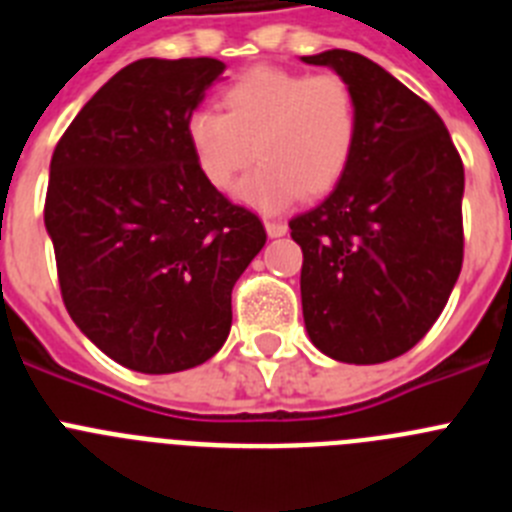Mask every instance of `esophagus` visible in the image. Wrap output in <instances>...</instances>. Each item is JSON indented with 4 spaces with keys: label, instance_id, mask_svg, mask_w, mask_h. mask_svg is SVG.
Here are the masks:
<instances>
[{
    "label": "esophagus",
    "instance_id": "1",
    "mask_svg": "<svg viewBox=\"0 0 512 512\" xmlns=\"http://www.w3.org/2000/svg\"><path fill=\"white\" fill-rule=\"evenodd\" d=\"M266 233H269V238H282L284 233H287V225L282 223V220H266Z\"/></svg>",
    "mask_w": 512,
    "mask_h": 512
}]
</instances>
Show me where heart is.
I'll use <instances>...</instances> for the list:
<instances>
[{
	"label": "heart",
	"instance_id": "heart-1",
	"mask_svg": "<svg viewBox=\"0 0 512 512\" xmlns=\"http://www.w3.org/2000/svg\"><path fill=\"white\" fill-rule=\"evenodd\" d=\"M225 115L189 112L184 122L194 164L215 189H228L256 156L261 161L238 184L246 205L279 212L341 182L356 146V97L336 74H302L256 66L220 92Z\"/></svg>",
	"mask_w": 512,
	"mask_h": 512
}]
</instances>
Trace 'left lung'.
I'll list each match as a JSON object with an SVG mask.
<instances>
[{"label":"left lung","instance_id":"8db88e82","mask_svg":"<svg viewBox=\"0 0 512 512\" xmlns=\"http://www.w3.org/2000/svg\"><path fill=\"white\" fill-rule=\"evenodd\" d=\"M356 97L341 182L289 220L302 248V315L315 348L382 364L415 346L449 302L464 259V166L431 104L359 53L302 56Z\"/></svg>","mask_w":512,"mask_h":512}]
</instances>
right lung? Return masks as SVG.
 I'll return each instance as SVG.
<instances>
[{"mask_svg":"<svg viewBox=\"0 0 512 512\" xmlns=\"http://www.w3.org/2000/svg\"><path fill=\"white\" fill-rule=\"evenodd\" d=\"M217 58H140L58 140L45 197L63 305L102 354L143 374L205 364L266 230L205 182L184 122L223 79Z\"/></svg>","mask_w":512,"mask_h":512,"instance_id":"add662e5","label":"right lung"}]
</instances>
